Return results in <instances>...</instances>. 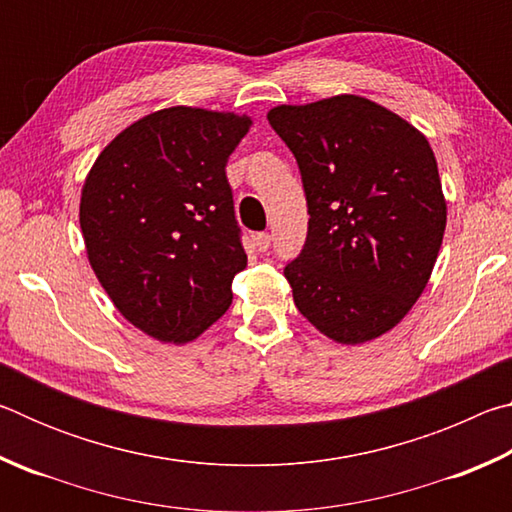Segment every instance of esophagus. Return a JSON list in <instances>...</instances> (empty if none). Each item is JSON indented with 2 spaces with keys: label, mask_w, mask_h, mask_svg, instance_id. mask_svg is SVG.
I'll return each mask as SVG.
<instances>
[{
  "label": "esophagus",
  "mask_w": 512,
  "mask_h": 512,
  "mask_svg": "<svg viewBox=\"0 0 512 512\" xmlns=\"http://www.w3.org/2000/svg\"><path fill=\"white\" fill-rule=\"evenodd\" d=\"M255 246L259 253H266L268 246H271V235H266V232H259V235H255Z\"/></svg>",
  "instance_id": "esophagus-1"
}]
</instances>
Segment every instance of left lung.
Segmentation results:
<instances>
[{
  "mask_svg": "<svg viewBox=\"0 0 512 512\" xmlns=\"http://www.w3.org/2000/svg\"><path fill=\"white\" fill-rule=\"evenodd\" d=\"M268 121L307 196L305 248L284 268L298 311L343 345L391 332L427 287L447 225L427 137L359 94L275 106Z\"/></svg>",
  "mask_w": 512,
  "mask_h": 512,
  "instance_id": "8db88e82",
  "label": "left lung"
}]
</instances>
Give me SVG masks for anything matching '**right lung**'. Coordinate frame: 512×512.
I'll return each mask as SVG.
<instances>
[{"label":"right lung","instance_id":"add662e5","mask_svg":"<svg viewBox=\"0 0 512 512\" xmlns=\"http://www.w3.org/2000/svg\"><path fill=\"white\" fill-rule=\"evenodd\" d=\"M250 126L237 112L162 108L124 128L85 176L79 221L92 271L155 341H194L230 307L248 257L225 164Z\"/></svg>","mask_w":512,"mask_h":512}]
</instances>
